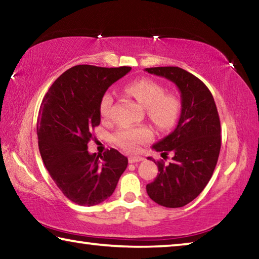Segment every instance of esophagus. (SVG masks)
I'll return each mask as SVG.
<instances>
[{
  "label": "esophagus",
  "instance_id": "34e87169",
  "mask_svg": "<svg viewBox=\"0 0 259 259\" xmlns=\"http://www.w3.org/2000/svg\"><path fill=\"white\" fill-rule=\"evenodd\" d=\"M129 163H136V162H140L144 160L143 156H138V155H133V156H129Z\"/></svg>",
  "mask_w": 259,
  "mask_h": 259
}]
</instances>
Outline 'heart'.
<instances>
[{
	"label": "heart",
	"mask_w": 259,
	"mask_h": 259,
	"mask_svg": "<svg viewBox=\"0 0 259 259\" xmlns=\"http://www.w3.org/2000/svg\"><path fill=\"white\" fill-rule=\"evenodd\" d=\"M125 91L146 107L147 116L157 129L169 130L176 124L181 114V100L175 94L165 93L164 87L152 78H139L125 87ZM113 106L111 94H105L99 105L103 117H108ZM152 131L146 126L121 129L115 135V142L123 150L134 152L142 144L151 142Z\"/></svg>",
	"instance_id": "1"
}]
</instances>
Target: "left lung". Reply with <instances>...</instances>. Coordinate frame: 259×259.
<instances>
[{"label":"left lung","mask_w":259,"mask_h":259,"mask_svg":"<svg viewBox=\"0 0 259 259\" xmlns=\"http://www.w3.org/2000/svg\"><path fill=\"white\" fill-rule=\"evenodd\" d=\"M146 72L168 78L181 91L182 112L171 134L153 145L172 161L155 162L159 174L146 185L150 198L166 208L184 207L211 178L221 151V121L211 93L198 77L179 67H152ZM152 160V157H148Z\"/></svg>","instance_id":"1"}]
</instances>
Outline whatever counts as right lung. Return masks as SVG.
<instances>
[{"label":"right lung","mask_w":259,"mask_h":259,"mask_svg":"<svg viewBox=\"0 0 259 259\" xmlns=\"http://www.w3.org/2000/svg\"><path fill=\"white\" fill-rule=\"evenodd\" d=\"M130 69L77 65L61 74L42 100L36 131L43 163L63 194L78 205L108 199L128 165L114 148L90 154L88 143L100 123L102 97Z\"/></svg>","instance_id":"1"}]
</instances>
